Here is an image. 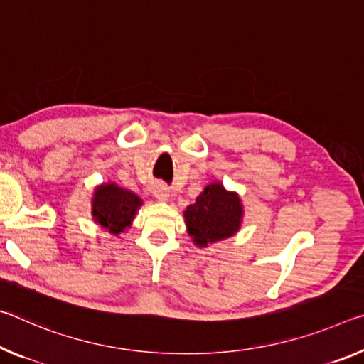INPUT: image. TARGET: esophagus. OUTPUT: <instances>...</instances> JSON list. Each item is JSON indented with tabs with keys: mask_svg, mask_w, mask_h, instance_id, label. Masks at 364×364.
Masks as SVG:
<instances>
[{
	"mask_svg": "<svg viewBox=\"0 0 364 364\" xmlns=\"http://www.w3.org/2000/svg\"><path fill=\"white\" fill-rule=\"evenodd\" d=\"M152 193H154V196H155V199L160 200V203H165V200H168V198H170V189L166 188L164 183L154 184Z\"/></svg>",
	"mask_w": 364,
	"mask_h": 364,
	"instance_id": "obj_1",
	"label": "esophagus"
}]
</instances>
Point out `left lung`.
I'll list each match as a JSON object with an SVG mask.
<instances>
[{
	"instance_id": "1",
	"label": "left lung",
	"mask_w": 364,
	"mask_h": 364,
	"mask_svg": "<svg viewBox=\"0 0 364 364\" xmlns=\"http://www.w3.org/2000/svg\"><path fill=\"white\" fill-rule=\"evenodd\" d=\"M183 215L193 243L207 247L240 232L245 209L238 193L225 189L220 181H212Z\"/></svg>"
}]
</instances>
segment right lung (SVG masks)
I'll list each match as a JSON object with an SVG mask.
<instances>
[{
  "mask_svg": "<svg viewBox=\"0 0 364 364\" xmlns=\"http://www.w3.org/2000/svg\"><path fill=\"white\" fill-rule=\"evenodd\" d=\"M142 204L139 196L129 189L113 181L102 183L92 196V218L108 233L118 236L131 227Z\"/></svg>",
  "mask_w": 364,
  "mask_h": 364,
  "instance_id": "right-lung-1",
  "label": "right lung"
}]
</instances>
